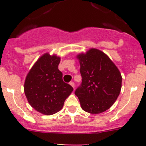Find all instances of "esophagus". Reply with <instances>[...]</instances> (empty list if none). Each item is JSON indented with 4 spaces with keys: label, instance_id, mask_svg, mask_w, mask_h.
Instances as JSON below:
<instances>
[{
    "label": "esophagus",
    "instance_id": "obj_1",
    "mask_svg": "<svg viewBox=\"0 0 146 146\" xmlns=\"http://www.w3.org/2000/svg\"><path fill=\"white\" fill-rule=\"evenodd\" d=\"M70 85H71V86L73 87V88H75V83H74V82H72V81H71V82H70Z\"/></svg>",
    "mask_w": 146,
    "mask_h": 146
}]
</instances>
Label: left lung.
Returning a JSON list of instances; mask_svg holds the SVG:
<instances>
[{"mask_svg":"<svg viewBox=\"0 0 146 146\" xmlns=\"http://www.w3.org/2000/svg\"><path fill=\"white\" fill-rule=\"evenodd\" d=\"M80 65L82 82L75 91L84 111L100 114L110 109L117 100L122 78L115 64L104 53L90 48L77 56Z\"/></svg>","mask_w":146,"mask_h":146,"instance_id":"left-lung-1","label":"left lung"}]
</instances>
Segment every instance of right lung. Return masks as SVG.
<instances>
[{
	"mask_svg": "<svg viewBox=\"0 0 146 146\" xmlns=\"http://www.w3.org/2000/svg\"><path fill=\"white\" fill-rule=\"evenodd\" d=\"M61 58L48 54L42 55L28 73L24 91L28 102L39 112L51 115L62 109L73 88L63 81L58 70Z\"/></svg>",
	"mask_w": 146,
	"mask_h": 146,
	"instance_id": "add662e5",
	"label": "right lung"
}]
</instances>
